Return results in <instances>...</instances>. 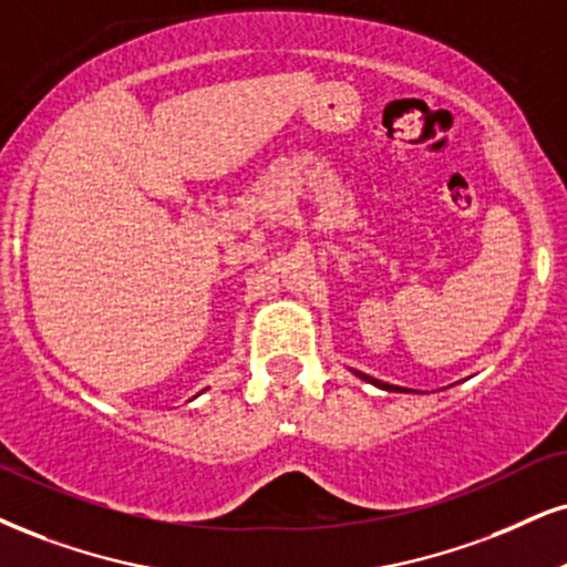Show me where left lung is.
<instances>
[{"instance_id": "1", "label": "left lung", "mask_w": 567, "mask_h": 567, "mask_svg": "<svg viewBox=\"0 0 567 567\" xmlns=\"http://www.w3.org/2000/svg\"><path fill=\"white\" fill-rule=\"evenodd\" d=\"M354 375H358V379H362V381L373 383V386H379V389H386V391H408V389H402V386H391V383H383V381H379V379H370V375L360 373V370H354Z\"/></svg>"}]
</instances>
